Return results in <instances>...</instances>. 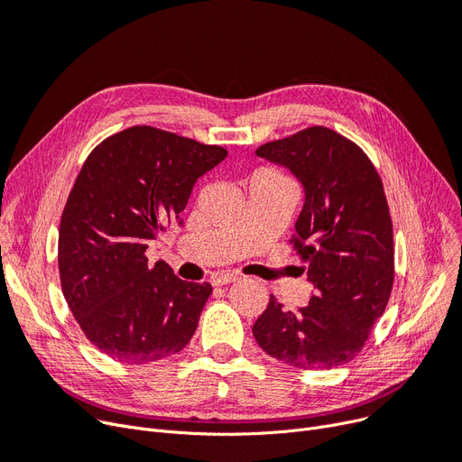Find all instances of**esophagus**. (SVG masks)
<instances>
[{
  "mask_svg": "<svg viewBox=\"0 0 462 462\" xmlns=\"http://www.w3.org/2000/svg\"><path fill=\"white\" fill-rule=\"evenodd\" d=\"M238 280H240V276L233 274V273H219V274L212 276L214 285H227V283H233V282H238Z\"/></svg>",
  "mask_w": 462,
  "mask_h": 462,
  "instance_id": "obj_1",
  "label": "esophagus"
}]
</instances>
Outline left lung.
Segmentation results:
<instances>
[{"mask_svg": "<svg viewBox=\"0 0 462 462\" xmlns=\"http://www.w3.org/2000/svg\"><path fill=\"white\" fill-rule=\"evenodd\" d=\"M255 153L288 167L302 184L291 243L316 293L299 312L283 310L271 295L254 337L265 354L297 368L346 365L383 314L394 278L393 224L380 174L356 143L323 125Z\"/></svg>", "mask_w": 462, "mask_h": 462, "instance_id": "left-lung-1", "label": "left lung"}]
</instances>
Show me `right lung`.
Here are the masks:
<instances>
[{
	"label": "right lung",
	"mask_w": 462,
	"mask_h": 462,
	"mask_svg": "<svg viewBox=\"0 0 462 462\" xmlns=\"http://www.w3.org/2000/svg\"><path fill=\"white\" fill-rule=\"evenodd\" d=\"M227 150L134 125L86 158L65 203L58 269L65 300L105 356L144 365L191 340L212 285L184 282L165 261L148 265V240L182 224L197 179Z\"/></svg>",
	"instance_id": "obj_1"
}]
</instances>
